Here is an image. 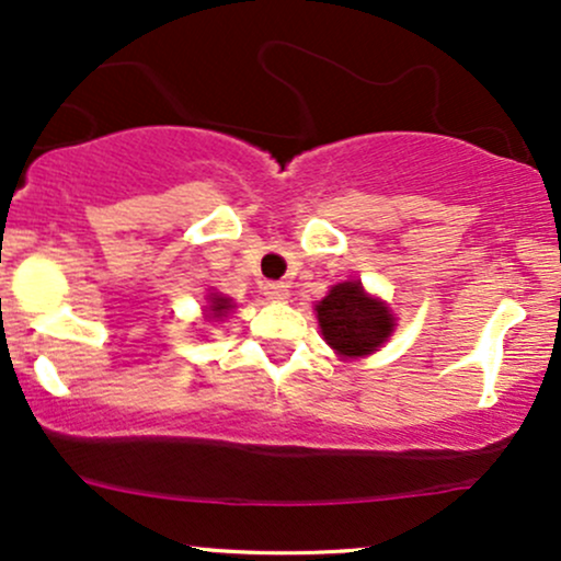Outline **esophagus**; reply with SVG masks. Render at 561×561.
<instances>
[{
	"label": "esophagus",
	"instance_id": "obj_1",
	"mask_svg": "<svg viewBox=\"0 0 561 561\" xmlns=\"http://www.w3.org/2000/svg\"><path fill=\"white\" fill-rule=\"evenodd\" d=\"M263 295L272 300H285L289 295V289L285 282H266V285H263Z\"/></svg>",
	"mask_w": 561,
	"mask_h": 561
}]
</instances>
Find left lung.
I'll return each mask as SVG.
<instances>
[{
  "instance_id": "left-lung-1",
  "label": "left lung",
  "mask_w": 561,
  "mask_h": 561,
  "mask_svg": "<svg viewBox=\"0 0 561 561\" xmlns=\"http://www.w3.org/2000/svg\"><path fill=\"white\" fill-rule=\"evenodd\" d=\"M324 340L340 356H366L392 332V313L364 293L362 282H340L317 306Z\"/></svg>"
}]
</instances>
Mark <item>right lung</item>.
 Returning <instances> with one entry per match:
<instances>
[{
	"label": "right lung",
	"instance_id": "1",
	"mask_svg": "<svg viewBox=\"0 0 561 561\" xmlns=\"http://www.w3.org/2000/svg\"><path fill=\"white\" fill-rule=\"evenodd\" d=\"M231 311V302L224 295H210V319H221Z\"/></svg>",
	"mask_w": 561,
	"mask_h": 561
}]
</instances>
